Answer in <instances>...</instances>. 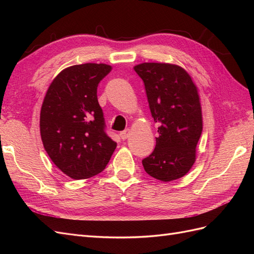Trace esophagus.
<instances>
[{"instance_id": "1", "label": "esophagus", "mask_w": 254, "mask_h": 254, "mask_svg": "<svg viewBox=\"0 0 254 254\" xmlns=\"http://www.w3.org/2000/svg\"><path fill=\"white\" fill-rule=\"evenodd\" d=\"M130 132H131L130 128H126V130H124V131L120 132V137L122 139H127L128 137V135H130Z\"/></svg>"}]
</instances>
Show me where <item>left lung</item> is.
<instances>
[{
	"instance_id": "8db88e82",
	"label": "left lung",
	"mask_w": 254,
	"mask_h": 254,
	"mask_svg": "<svg viewBox=\"0 0 254 254\" xmlns=\"http://www.w3.org/2000/svg\"><path fill=\"white\" fill-rule=\"evenodd\" d=\"M134 71L143 79L150 113L159 126L154 152L142 160L144 169L164 182L179 179L192 168L202 134L197 87L176 64L141 63Z\"/></svg>"
}]
</instances>
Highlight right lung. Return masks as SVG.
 <instances>
[{
    "mask_svg": "<svg viewBox=\"0 0 254 254\" xmlns=\"http://www.w3.org/2000/svg\"><path fill=\"white\" fill-rule=\"evenodd\" d=\"M112 67L85 63L64 68L48 88L40 111V134L49 157L63 174L87 179L106 168L117 143L105 132L97 98Z\"/></svg>",
    "mask_w": 254,
    "mask_h": 254,
    "instance_id": "obj_1",
    "label": "right lung"
}]
</instances>
